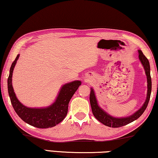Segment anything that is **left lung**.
I'll use <instances>...</instances> for the list:
<instances>
[{"label": "left lung", "mask_w": 158, "mask_h": 158, "mask_svg": "<svg viewBox=\"0 0 158 158\" xmlns=\"http://www.w3.org/2000/svg\"><path fill=\"white\" fill-rule=\"evenodd\" d=\"M139 58L140 59L141 62L143 66H144L145 73L147 75V99L145 101L144 105L142 106L141 109H139L136 112H135L132 115L127 117L123 118H116L110 116V114L106 113L104 110H102L101 108L98 106L97 99H96L95 94H94V90L91 89V94H90V104H91L92 112L97 119L105 125L106 126L112 127V128H119V127L126 126V125L130 123L140 117L144 113V112L146 110L147 105H148L149 99H150L151 91H152V81L150 76V67H149V60L146 56H144L141 50H139Z\"/></svg>", "instance_id": "8db88e82"}]
</instances>
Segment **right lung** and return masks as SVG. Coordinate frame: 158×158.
Wrapping results in <instances>:
<instances>
[{"mask_svg":"<svg viewBox=\"0 0 158 158\" xmlns=\"http://www.w3.org/2000/svg\"><path fill=\"white\" fill-rule=\"evenodd\" d=\"M19 56V54H18L12 63L8 77V91L14 110L22 120L36 128H48L56 126L66 117L69 102L81 82L75 81L63 85L56 101L48 107L41 109L27 107L16 97L12 86V73Z\"/></svg>","mask_w":158,"mask_h":158,"instance_id":"add662e5","label":"right lung"}]
</instances>
